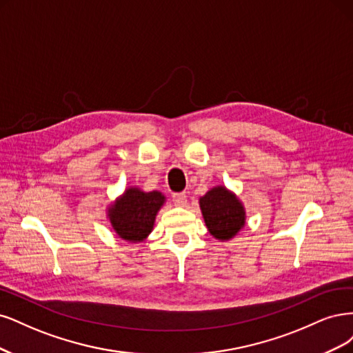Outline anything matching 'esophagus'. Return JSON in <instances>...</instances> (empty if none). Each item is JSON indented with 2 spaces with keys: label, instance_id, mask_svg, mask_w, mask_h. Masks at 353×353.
<instances>
[{
  "label": "esophagus",
  "instance_id": "obj_1",
  "mask_svg": "<svg viewBox=\"0 0 353 353\" xmlns=\"http://www.w3.org/2000/svg\"><path fill=\"white\" fill-rule=\"evenodd\" d=\"M173 201H174L176 205H185L186 201H188L186 192H177V193H173Z\"/></svg>",
  "mask_w": 353,
  "mask_h": 353
}]
</instances>
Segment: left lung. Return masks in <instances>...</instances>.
<instances>
[{
    "label": "left lung",
    "mask_w": 353,
    "mask_h": 353,
    "mask_svg": "<svg viewBox=\"0 0 353 353\" xmlns=\"http://www.w3.org/2000/svg\"><path fill=\"white\" fill-rule=\"evenodd\" d=\"M199 205L210 233L219 241H229L245 225L243 205L223 186L207 192L199 199Z\"/></svg>",
    "instance_id": "left-lung-1"
}]
</instances>
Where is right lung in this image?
Here are the masks:
<instances>
[{
    "label": "right lung",
    "instance_id": "right-lung-1",
    "mask_svg": "<svg viewBox=\"0 0 353 353\" xmlns=\"http://www.w3.org/2000/svg\"><path fill=\"white\" fill-rule=\"evenodd\" d=\"M165 198L161 192H142L130 188L108 210L112 229L123 241L142 242L152 232L155 215Z\"/></svg>",
    "mask_w": 353,
    "mask_h": 353
}]
</instances>
